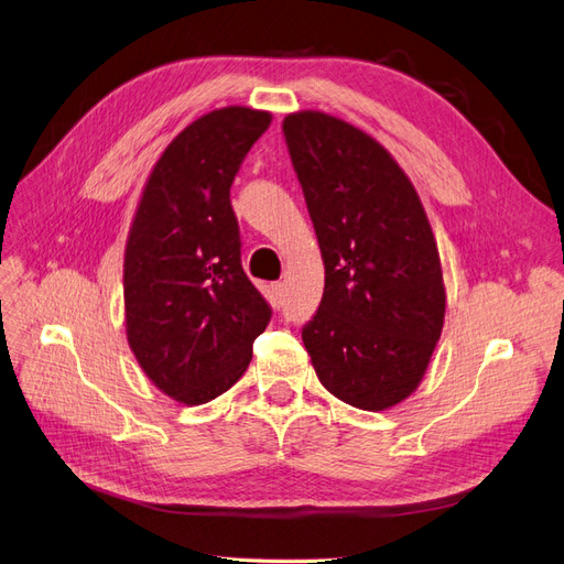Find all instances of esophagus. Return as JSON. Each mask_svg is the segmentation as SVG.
<instances>
[{"instance_id": "obj_1", "label": "esophagus", "mask_w": 564, "mask_h": 564, "mask_svg": "<svg viewBox=\"0 0 564 564\" xmlns=\"http://www.w3.org/2000/svg\"><path fill=\"white\" fill-rule=\"evenodd\" d=\"M271 290H274V295H276L279 300L285 297V285H283V283H274V285H271Z\"/></svg>"}]
</instances>
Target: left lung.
<instances>
[{"instance_id":"1","label":"left lung","mask_w":564,"mask_h":564,"mask_svg":"<svg viewBox=\"0 0 564 564\" xmlns=\"http://www.w3.org/2000/svg\"><path fill=\"white\" fill-rule=\"evenodd\" d=\"M325 264L302 341L318 381L362 409L421 386L446 316L440 248L413 183L383 145L323 111L283 118Z\"/></svg>"}]
</instances>
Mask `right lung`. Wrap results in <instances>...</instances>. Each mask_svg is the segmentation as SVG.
<instances>
[{
	"label": "right lung",
	"instance_id": "obj_1",
	"mask_svg": "<svg viewBox=\"0 0 564 564\" xmlns=\"http://www.w3.org/2000/svg\"><path fill=\"white\" fill-rule=\"evenodd\" d=\"M271 113L223 107L166 145L145 178L122 262L124 335L145 377L185 406L216 400L253 358L271 308L241 267L229 204Z\"/></svg>",
	"mask_w": 564,
	"mask_h": 564
}]
</instances>
